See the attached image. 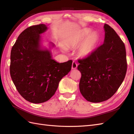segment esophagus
<instances>
[{
  "instance_id": "obj_1",
  "label": "esophagus",
  "mask_w": 134,
  "mask_h": 134,
  "mask_svg": "<svg viewBox=\"0 0 134 134\" xmlns=\"http://www.w3.org/2000/svg\"><path fill=\"white\" fill-rule=\"evenodd\" d=\"M78 67V64L76 63V62L75 61L72 62V69H76Z\"/></svg>"
}]
</instances>
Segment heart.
I'll use <instances>...</instances> for the list:
<instances>
[{"label":"heart","instance_id":"b5f03b06","mask_svg":"<svg viewBox=\"0 0 134 134\" xmlns=\"http://www.w3.org/2000/svg\"><path fill=\"white\" fill-rule=\"evenodd\" d=\"M89 29H85L73 36L70 40L69 47L79 48V53L82 56L91 55L96 49L99 42V36L96 32H92Z\"/></svg>","mask_w":134,"mask_h":134}]
</instances>
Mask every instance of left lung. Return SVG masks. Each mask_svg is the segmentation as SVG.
Instances as JSON below:
<instances>
[{
  "mask_svg": "<svg viewBox=\"0 0 134 134\" xmlns=\"http://www.w3.org/2000/svg\"><path fill=\"white\" fill-rule=\"evenodd\" d=\"M104 27V44L78 60V70L81 73L79 90L83 97L92 102L106 101L114 95L127 72L124 42L109 25L105 24Z\"/></svg>",
  "mask_w": 134,
  "mask_h": 134,
  "instance_id": "obj_1",
  "label": "left lung"
}]
</instances>
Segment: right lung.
Masks as SVG:
<instances>
[{
	"instance_id": "obj_1",
	"label": "right lung",
	"mask_w": 134,
	"mask_h": 134,
	"mask_svg": "<svg viewBox=\"0 0 134 134\" xmlns=\"http://www.w3.org/2000/svg\"><path fill=\"white\" fill-rule=\"evenodd\" d=\"M47 29L44 24L27 27L11 51L10 72L13 83L22 97L35 104L49 100L60 81L71 69V60L58 63L49 51L40 48V35Z\"/></svg>"
}]
</instances>
